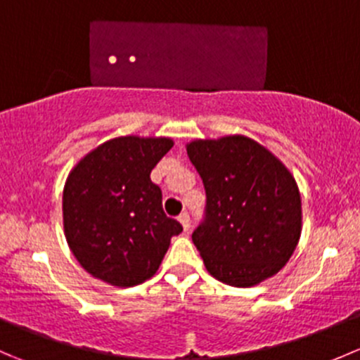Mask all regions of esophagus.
I'll return each instance as SVG.
<instances>
[{"instance_id":"esophagus-1","label":"esophagus","mask_w":360,"mask_h":360,"mask_svg":"<svg viewBox=\"0 0 360 360\" xmlns=\"http://www.w3.org/2000/svg\"><path fill=\"white\" fill-rule=\"evenodd\" d=\"M179 223L183 224V228H184V231H188L190 230V226H191V221H190V214L188 212H183L179 216Z\"/></svg>"}]
</instances>
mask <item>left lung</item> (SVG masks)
<instances>
[{
	"instance_id": "1",
	"label": "left lung",
	"mask_w": 360,
	"mask_h": 360,
	"mask_svg": "<svg viewBox=\"0 0 360 360\" xmlns=\"http://www.w3.org/2000/svg\"><path fill=\"white\" fill-rule=\"evenodd\" d=\"M186 151L207 195L205 219L191 235L207 271L233 288L278 274L301 235V197L288 167L245 136L195 139Z\"/></svg>"
}]
</instances>
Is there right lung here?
I'll list each match as a JSON object with an SVG mask.
<instances>
[{
  "instance_id": "right-lung-1",
  "label": "right lung",
  "mask_w": 360,
  "mask_h": 360,
  "mask_svg": "<svg viewBox=\"0 0 360 360\" xmlns=\"http://www.w3.org/2000/svg\"><path fill=\"white\" fill-rule=\"evenodd\" d=\"M174 146L169 137L123 136L86 153L63 193L64 235L92 277L132 288L157 274L183 226L162 209L155 165Z\"/></svg>"
}]
</instances>
